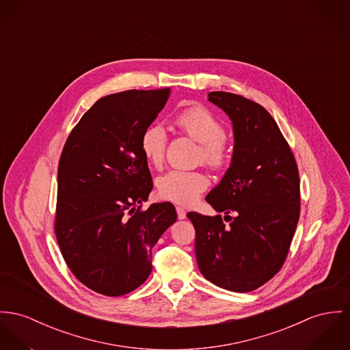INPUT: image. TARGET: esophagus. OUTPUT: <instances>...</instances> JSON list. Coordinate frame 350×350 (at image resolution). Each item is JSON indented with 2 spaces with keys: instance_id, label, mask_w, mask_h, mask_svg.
I'll return each mask as SVG.
<instances>
[{
  "instance_id": "34e87169",
  "label": "esophagus",
  "mask_w": 350,
  "mask_h": 350,
  "mask_svg": "<svg viewBox=\"0 0 350 350\" xmlns=\"http://www.w3.org/2000/svg\"><path fill=\"white\" fill-rule=\"evenodd\" d=\"M176 212H177V217L180 219H184L187 217V212H185V209L183 206H176Z\"/></svg>"
}]
</instances>
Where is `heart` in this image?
Masks as SVG:
<instances>
[{
  "label": "heart",
  "mask_w": 350,
  "mask_h": 350,
  "mask_svg": "<svg viewBox=\"0 0 350 350\" xmlns=\"http://www.w3.org/2000/svg\"><path fill=\"white\" fill-rule=\"evenodd\" d=\"M174 126L198 142L197 160L213 170L224 169L230 160V138L219 117L202 104L183 109L174 117ZM167 135L160 125L148 126L139 138V149L146 162L160 167L165 160ZM209 187L201 170H170L157 180V191L163 200L180 204H194Z\"/></svg>",
  "instance_id": "1"
}]
</instances>
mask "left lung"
<instances>
[{
	"mask_svg": "<svg viewBox=\"0 0 350 350\" xmlns=\"http://www.w3.org/2000/svg\"><path fill=\"white\" fill-rule=\"evenodd\" d=\"M208 97L233 122L234 152L222 181L206 196L225 217L188 213L197 264L217 286L252 292L273 278L288 257L301 209L298 166L267 109L228 92Z\"/></svg>",
	"mask_w": 350,
	"mask_h": 350,
	"instance_id": "8db88e82",
	"label": "left lung"
}]
</instances>
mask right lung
Returning a JSON list of instances; mask_svg holds the SVG:
<instances>
[{
	"label": "right lung",
	"instance_id": "add662e5",
	"mask_svg": "<svg viewBox=\"0 0 350 350\" xmlns=\"http://www.w3.org/2000/svg\"><path fill=\"white\" fill-rule=\"evenodd\" d=\"M169 93L126 90L100 98L61 152L55 239L68 268L96 293L122 296L142 285L153 246L177 219L170 202L141 209L153 181L139 138Z\"/></svg>",
	"mask_w": 350,
	"mask_h": 350
}]
</instances>
